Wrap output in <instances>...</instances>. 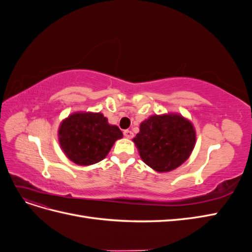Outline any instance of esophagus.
<instances>
[{
    "mask_svg": "<svg viewBox=\"0 0 252 252\" xmlns=\"http://www.w3.org/2000/svg\"><path fill=\"white\" fill-rule=\"evenodd\" d=\"M123 133L125 135V138H127V139H131L133 136V132L131 130H128V129H127V130H124Z\"/></svg>",
    "mask_w": 252,
    "mask_h": 252,
    "instance_id": "1",
    "label": "esophagus"
}]
</instances>
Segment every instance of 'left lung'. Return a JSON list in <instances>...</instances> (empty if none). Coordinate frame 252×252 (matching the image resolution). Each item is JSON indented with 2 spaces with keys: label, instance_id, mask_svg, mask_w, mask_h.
<instances>
[{
  "label": "left lung",
  "instance_id": "left-lung-1",
  "mask_svg": "<svg viewBox=\"0 0 252 252\" xmlns=\"http://www.w3.org/2000/svg\"><path fill=\"white\" fill-rule=\"evenodd\" d=\"M145 164L158 172L177 168L194 147L192 124L180 114L152 116L144 121L133 139Z\"/></svg>",
  "mask_w": 252,
  "mask_h": 252
}]
</instances>
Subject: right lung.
<instances>
[{"instance_id":"right-lung-1","label":"right lung","mask_w":252,"mask_h":252,"mask_svg":"<svg viewBox=\"0 0 252 252\" xmlns=\"http://www.w3.org/2000/svg\"><path fill=\"white\" fill-rule=\"evenodd\" d=\"M123 133L102 113L77 112L62 122L59 141L67 158L78 165H93L108 155Z\"/></svg>"}]
</instances>
